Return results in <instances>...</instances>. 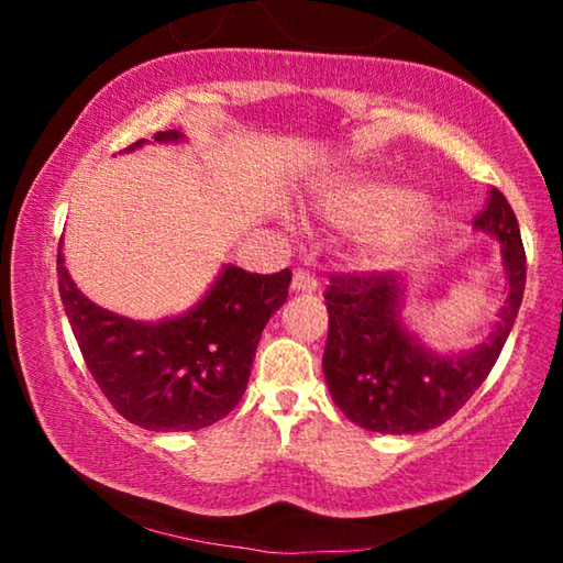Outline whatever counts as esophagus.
<instances>
[{"instance_id": "1", "label": "esophagus", "mask_w": 563, "mask_h": 563, "mask_svg": "<svg viewBox=\"0 0 563 563\" xmlns=\"http://www.w3.org/2000/svg\"><path fill=\"white\" fill-rule=\"evenodd\" d=\"M318 285H320L318 278L310 271H298L292 275L290 288H292V292H316Z\"/></svg>"}]
</instances>
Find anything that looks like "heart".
Instances as JSON below:
<instances>
[{
    "mask_svg": "<svg viewBox=\"0 0 563 563\" xmlns=\"http://www.w3.org/2000/svg\"><path fill=\"white\" fill-rule=\"evenodd\" d=\"M320 216L340 231L360 233V253L373 268H395L430 243L437 218L417 188L377 176H340L318 190Z\"/></svg>",
    "mask_w": 563,
    "mask_h": 563,
    "instance_id": "b5f03b06",
    "label": "heart"
}]
</instances>
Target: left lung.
I'll return each mask as SVG.
<instances>
[{"label": "left lung", "instance_id": "left-lung-1", "mask_svg": "<svg viewBox=\"0 0 563 563\" xmlns=\"http://www.w3.org/2000/svg\"><path fill=\"white\" fill-rule=\"evenodd\" d=\"M474 231L499 243L504 302L497 322L466 352H437L405 320L407 290L397 275L332 278L325 292L330 328L322 373L330 397L350 422L379 434L427 432L474 395L517 322L527 283L517 216L497 188Z\"/></svg>", "mask_w": 563, "mask_h": 563}]
</instances>
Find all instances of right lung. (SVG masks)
I'll list each match as a JSON object with an SVG mask.
<instances>
[{
    "label": "right lung",
    "mask_w": 563,
    "mask_h": 563,
    "mask_svg": "<svg viewBox=\"0 0 563 563\" xmlns=\"http://www.w3.org/2000/svg\"><path fill=\"white\" fill-rule=\"evenodd\" d=\"M158 144H184L180 131ZM136 141L126 154L146 146ZM64 243V241H62ZM59 243L62 302L89 373L121 417L151 432H190L241 402L261 332L288 300L290 271L273 275L223 265L194 308L156 322L131 320L76 288Z\"/></svg>",
    "instance_id": "obj_1"
}]
</instances>
